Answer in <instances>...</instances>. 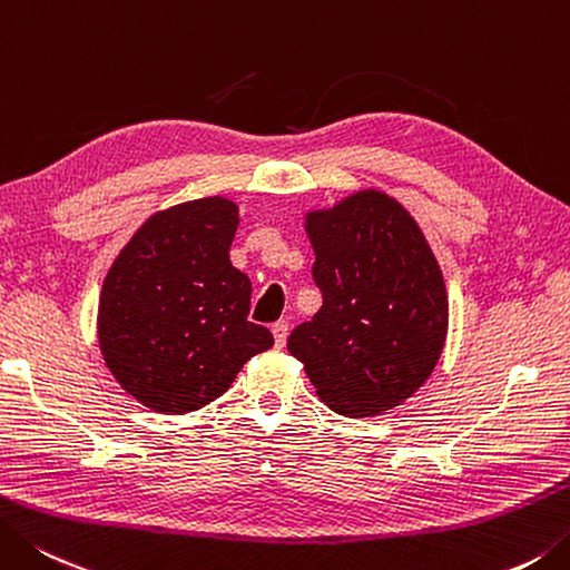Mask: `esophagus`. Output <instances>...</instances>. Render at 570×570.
Listing matches in <instances>:
<instances>
[{
    "mask_svg": "<svg viewBox=\"0 0 570 570\" xmlns=\"http://www.w3.org/2000/svg\"><path fill=\"white\" fill-rule=\"evenodd\" d=\"M287 330L289 325L285 320H277L273 325V337H275V347H285V340H287Z\"/></svg>",
    "mask_w": 570,
    "mask_h": 570,
    "instance_id": "34e87169",
    "label": "esophagus"
}]
</instances>
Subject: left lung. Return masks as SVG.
<instances>
[{
    "label": "left lung",
    "mask_w": 570,
    "mask_h": 570,
    "mask_svg": "<svg viewBox=\"0 0 570 570\" xmlns=\"http://www.w3.org/2000/svg\"><path fill=\"white\" fill-rule=\"evenodd\" d=\"M317 315L287 350L342 416H374L426 382L444 350L449 303L439 263L402 203L360 190L307 213Z\"/></svg>",
    "instance_id": "8db88e82"
}]
</instances>
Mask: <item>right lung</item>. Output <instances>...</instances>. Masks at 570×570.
<instances>
[{
  "label": "right lung",
  "mask_w": 570,
  "mask_h": 570,
  "mask_svg": "<svg viewBox=\"0 0 570 570\" xmlns=\"http://www.w3.org/2000/svg\"><path fill=\"white\" fill-rule=\"evenodd\" d=\"M238 206L213 196L160 210L136 230L106 275L99 345L106 367L138 402L196 412L233 384L271 330L248 320L250 281L230 263Z\"/></svg>",
  "instance_id": "right-lung-1"
}]
</instances>
